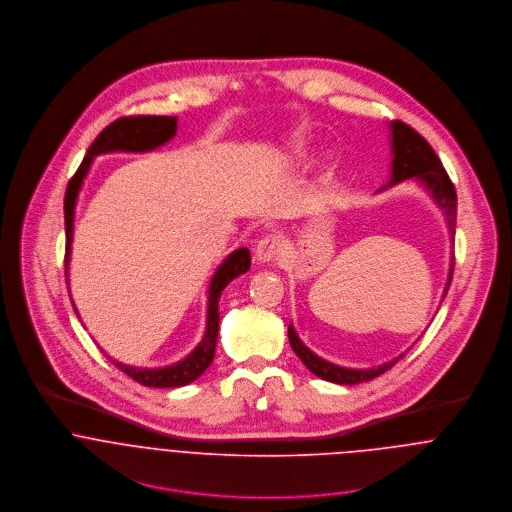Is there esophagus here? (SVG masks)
<instances>
[{"label": "esophagus", "instance_id": "obj_1", "mask_svg": "<svg viewBox=\"0 0 512 512\" xmlns=\"http://www.w3.org/2000/svg\"><path fill=\"white\" fill-rule=\"evenodd\" d=\"M282 254H284V242H282V238L276 236V234L264 236V238L258 242V246H256V260L262 262V264L274 262V260H278Z\"/></svg>", "mask_w": 512, "mask_h": 512}]
</instances>
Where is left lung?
<instances>
[{
	"label": "left lung",
	"mask_w": 512,
	"mask_h": 512,
	"mask_svg": "<svg viewBox=\"0 0 512 512\" xmlns=\"http://www.w3.org/2000/svg\"><path fill=\"white\" fill-rule=\"evenodd\" d=\"M390 138H392L390 140V144H392V173H390L388 185L382 187L380 191H384L392 185H398L406 179H412V177L416 181H420L430 191V195L438 203L439 209L443 211L447 228H449V236L453 240L455 217H457V195H455V187H453L449 175L445 173L436 151L414 128H410L408 124L398 122V120L390 122ZM453 264H455V258L451 256V266H449L443 297L449 290V284L453 278ZM288 337H290L293 353L315 376L335 382V384H347V386L372 380L374 376H378V374L386 372L390 366L396 365L406 355L404 353V355L396 357L394 361L374 366V368H345V366L333 365V363L317 357L313 351H309L297 337L292 325L288 329Z\"/></svg>",
	"instance_id": "8db88e82"
}]
</instances>
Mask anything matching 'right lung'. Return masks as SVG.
Listing matches in <instances>:
<instances>
[{
    "label": "right lung",
    "mask_w": 512,
    "mask_h": 512,
    "mask_svg": "<svg viewBox=\"0 0 512 512\" xmlns=\"http://www.w3.org/2000/svg\"><path fill=\"white\" fill-rule=\"evenodd\" d=\"M177 132V118L175 116H124L114 120L106 126L98 138L88 147L80 167L76 169L73 179L69 181L65 193V232H67V248H65V274L69 286V260H71V244H73L74 207L78 191L88 175L92 159L100 153L110 151H151L155 147L167 144ZM250 268V252L248 248L234 250L219 268L209 286V305H207V331L203 341L195 347V351L175 365L163 368H138V366L124 365L108 357L122 372H126L136 382L151 386V388H177L197 380L215 359L217 337H219V299L222 290L238 276L246 274ZM76 311V307H74ZM78 315V311H76Z\"/></svg>",
    "instance_id": "1"
}]
</instances>
